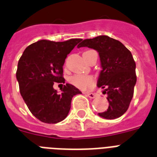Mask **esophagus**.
I'll list each match as a JSON object with an SVG mask.
<instances>
[{
	"mask_svg": "<svg viewBox=\"0 0 157 157\" xmlns=\"http://www.w3.org/2000/svg\"><path fill=\"white\" fill-rule=\"evenodd\" d=\"M85 95L88 96L90 98H95L97 97V94H94V93H85Z\"/></svg>",
	"mask_w": 157,
	"mask_h": 157,
	"instance_id": "obj_1",
	"label": "esophagus"
}]
</instances>
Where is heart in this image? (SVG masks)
Listing matches in <instances>:
<instances>
[{"label":"heart","instance_id":"1","mask_svg":"<svg viewBox=\"0 0 157 157\" xmlns=\"http://www.w3.org/2000/svg\"><path fill=\"white\" fill-rule=\"evenodd\" d=\"M68 81L70 82V84L74 85L75 87L82 90H87L89 88L92 87L95 82L94 76H90V75L84 74L73 75L70 77Z\"/></svg>","mask_w":157,"mask_h":157}]
</instances>
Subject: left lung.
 <instances>
[{
	"instance_id": "left-lung-1",
	"label": "left lung",
	"mask_w": 157,
	"mask_h": 157,
	"mask_svg": "<svg viewBox=\"0 0 157 157\" xmlns=\"http://www.w3.org/2000/svg\"><path fill=\"white\" fill-rule=\"evenodd\" d=\"M87 47L98 52L101 71L98 87L107 94L109 107L98 115L106 119L119 118L127 111L136 83V62L129 50L118 40L106 35L81 40L77 48Z\"/></svg>"
}]
</instances>
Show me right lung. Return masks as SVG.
<instances>
[{
	"label": "right lung",
	"mask_w": 157,
	"mask_h": 157,
	"mask_svg": "<svg viewBox=\"0 0 157 157\" xmlns=\"http://www.w3.org/2000/svg\"><path fill=\"white\" fill-rule=\"evenodd\" d=\"M81 39L64 42L39 40L28 46L17 63L16 72L19 90L33 115L43 123H57L63 120L71 108L72 97L81 92L66 84L61 93L54 83H63V66L67 56Z\"/></svg>",
	"instance_id": "add662e5"
}]
</instances>
